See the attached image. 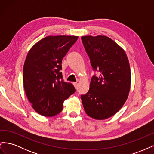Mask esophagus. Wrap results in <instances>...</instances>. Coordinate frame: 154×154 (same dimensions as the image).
I'll return each instance as SVG.
<instances>
[{
	"label": "esophagus",
	"instance_id": "obj_1",
	"mask_svg": "<svg viewBox=\"0 0 154 154\" xmlns=\"http://www.w3.org/2000/svg\"><path fill=\"white\" fill-rule=\"evenodd\" d=\"M73 85H74V87H75V88H76V89H77V88H78V83H76V82H74V83H73Z\"/></svg>",
	"mask_w": 154,
	"mask_h": 154
}]
</instances>
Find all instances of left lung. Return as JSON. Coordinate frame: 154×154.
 Listing matches in <instances>:
<instances>
[{
    "mask_svg": "<svg viewBox=\"0 0 154 154\" xmlns=\"http://www.w3.org/2000/svg\"><path fill=\"white\" fill-rule=\"evenodd\" d=\"M82 40L94 71L87 94L81 96L86 114L103 120L114 116L127 101L131 84L127 56L122 48L106 36H83Z\"/></svg>",
    "mask_w": 154,
    "mask_h": 154,
    "instance_id": "8db88e82",
    "label": "left lung"
}]
</instances>
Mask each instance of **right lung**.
Wrapping results in <instances>:
<instances>
[{
	"label": "right lung",
	"mask_w": 154,
	"mask_h": 154,
	"mask_svg": "<svg viewBox=\"0 0 154 154\" xmlns=\"http://www.w3.org/2000/svg\"><path fill=\"white\" fill-rule=\"evenodd\" d=\"M78 38L77 36H49L36 43L23 69V82L27 99L39 114L52 117L63 109V101L76 91L63 80L62 61Z\"/></svg>",
	"instance_id": "1"
}]
</instances>
